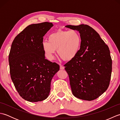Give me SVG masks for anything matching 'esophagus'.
Segmentation results:
<instances>
[{"instance_id": "obj_1", "label": "esophagus", "mask_w": 120, "mask_h": 120, "mask_svg": "<svg viewBox=\"0 0 120 120\" xmlns=\"http://www.w3.org/2000/svg\"><path fill=\"white\" fill-rule=\"evenodd\" d=\"M60 70H64V67H63V66H62V65H60Z\"/></svg>"}]
</instances>
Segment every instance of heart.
Returning a JSON list of instances; mask_svg holds the SVG:
<instances>
[{
    "mask_svg": "<svg viewBox=\"0 0 120 120\" xmlns=\"http://www.w3.org/2000/svg\"><path fill=\"white\" fill-rule=\"evenodd\" d=\"M48 41H44L42 47L48 60H52L57 50L59 57L69 61L74 59L79 52L81 44L80 34L76 30L59 29L49 35Z\"/></svg>",
    "mask_w": 120,
    "mask_h": 120,
    "instance_id": "heart-1",
    "label": "heart"
}]
</instances>
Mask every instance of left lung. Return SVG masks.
<instances>
[{
	"label": "left lung",
	"mask_w": 120,
	"mask_h": 120,
	"mask_svg": "<svg viewBox=\"0 0 120 120\" xmlns=\"http://www.w3.org/2000/svg\"><path fill=\"white\" fill-rule=\"evenodd\" d=\"M65 27L77 30L81 38L78 55L64 65L73 94L83 100H94L105 92L110 83L112 60L109 47L87 25Z\"/></svg>",
	"instance_id": "left-lung-1"
}]
</instances>
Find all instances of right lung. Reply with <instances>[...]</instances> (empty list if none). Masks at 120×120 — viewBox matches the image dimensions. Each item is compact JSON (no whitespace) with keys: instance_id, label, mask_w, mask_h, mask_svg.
<instances>
[{"instance_id":"right-lung-1","label":"right lung","mask_w":120,"mask_h":120,"mask_svg":"<svg viewBox=\"0 0 120 120\" xmlns=\"http://www.w3.org/2000/svg\"><path fill=\"white\" fill-rule=\"evenodd\" d=\"M52 22L30 25L15 38L9 55L11 79L22 98L30 102L47 98L53 76L59 70L45 58L42 44Z\"/></svg>"}]
</instances>
